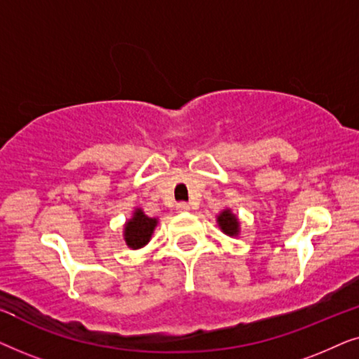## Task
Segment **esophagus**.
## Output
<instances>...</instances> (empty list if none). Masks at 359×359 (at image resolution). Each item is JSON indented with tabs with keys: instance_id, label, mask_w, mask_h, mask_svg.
<instances>
[{
	"instance_id": "1",
	"label": "esophagus",
	"mask_w": 359,
	"mask_h": 359,
	"mask_svg": "<svg viewBox=\"0 0 359 359\" xmlns=\"http://www.w3.org/2000/svg\"><path fill=\"white\" fill-rule=\"evenodd\" d=\"M176 210H178V212H188V210H191V205L186 203H178L176 204Z\"/></svg>"
}]
</instances>
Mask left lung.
<instances>
[{"label": "left lung", "instance_id": "left-lung-1", "mask_svg": "<svg viewBox=\"0 0 359 359\" xmlns=\"http://www.w3.org/2000/svg\"><path fill=\"white\" fill-rule=\"evenodd\" d=\"M217 225L227 237H238L240 235V219L237 214L232 212V209H224L217 214Z\"/></svg>", "mask_w": 359, "mask_h": 359}]
</instances>
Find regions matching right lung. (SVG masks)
Instances as JSON below:
<instances>
[{
	"instance_id": "right-lung-1",
	"label": "right lung",
	"mask_w": 359,
	"mask_h": 359,
	"mask_svg": "<svg viewBox=\"0 0 359 359\" xmlns=\"http://www.w3.org/2000/svg\"><path fill=\"white\" fill-rule=\"evenodd\" d=\"M158 225V219L149 217L140 208H135L132 217L124 224V242L130 250L144 248L150 242L155 227Z\"/></svg>"
}]
</instances>
